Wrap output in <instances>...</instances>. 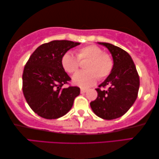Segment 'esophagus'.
Instances as JSON below:
<instances>
[{
  "label": "esophagus",
  "mask_w": 159,
  "mask_h": 159,
  "mask_svg": "<svg viewBox=\"0 0 159 159\" xmlns=\"http://www.w3.org/2000/svg\"><path fill=\"white\" fill-rule=\"evenodd\" d=\"M80 92H81V93H85V92H87V89H84V88H81V89H80Z\"/></svg>",
  "instance_id": "1"
}]
</instances>
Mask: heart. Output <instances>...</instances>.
<instances>
[{"instance_id": "b5f03b06", "label": "heart", "mask_w": 159, "mask_h": 159, "mask_svg": "<svg viewBox=\"0 0 159 159\" xmlns=\"http://www.w3.org/2000/svg\"><path fill=\"white\" fill-rule=\"evenodd\" d=\"M84 60H89L85 65L87 70L78 72L72 77L73 83L82 88L94 85L97 77L102 80L109 76L113 69L114 62L110 55L94 45L80 48L77 57L70 51L65 52L61 58V65L66 72L72 74L79 68L80 61Z\"/></svg>"}]
</instances>
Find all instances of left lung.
<instances>
[{
  "label": "left lung",
  "mask_w": 159,
  "mask_h": 159,
  "mask_svg": "<svg viewBox=\"0 0 159 159\" xmlns=\"http://www.w3.org/2000/svg\"><path fill=\"white\" fill-rule=\"evenodd\" d=\"M111 52L114 66L110 75L96 89L97 97L90 102L97 116L107 120L119 118L126 113L138 96L139 76L131 56L112 44L98 43ZM108 86L107 90L100 87Z\"/></svg>",
  "instance_id": "1"
}]
</instances>
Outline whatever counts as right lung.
I'll use <instances>...</instances> for the list:
<instances>
[{
    "label": "right lung",
    "instance_id": "add662e5",
    "mask_svg": "<svg viewBox=\"0 0 159 159\" xmlns=\"http://www.w3.org/2000/svg\"><path fill=\"white\" fill-rule=\"evenodd\" d=\"M80 44L70 40L43 44L34 51L24 67V97L33 111L43 118L55 119L65 115L80 93L78 87H62L71 78L61 65L62 56Z\"/></svg>",
    "mask_w": 159,
    "mask_h": 159
}]
</instances>
